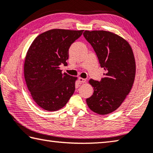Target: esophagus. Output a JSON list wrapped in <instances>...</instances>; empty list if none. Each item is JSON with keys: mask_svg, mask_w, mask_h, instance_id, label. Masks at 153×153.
<instances>
[{"mask_svg": "<svg viewBox=\"0 0 153 153\" xmlns=\"http://www.w3.org/2000/svg\"><path fill=\"white\" fill-rule=\"evenodd\" d=\"M78 81H79V82L80 84H83V83H85L86 81V79H84V78H82V77H79Z\"/></svg>", "mask_w": 153, "mask_h": 153, "instance_id": "esophagus-1", "label": "esophagus"}]
</instances>
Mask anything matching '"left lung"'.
I'll list each match as a JSON object with an SVG mask.
<instances>
[{"instance_id": "8db88e82", "label": "left lung", "mask_w": 153, "mask_h": 153, "mask_svg": "<svg viewBox=\"0 0 153 153\" xmlns=\"http://www.w3.org/2000/svg\"><path fill=\"white\" fill-rule=\"evenodd\" d=\"M83 35L105 70L101 81L91 79L94 93L86 99L91 110L98 114L113 112L130 93L135 76V61L129 43L116 34L105 30H85Z\"/></svg>"}]
</instances>
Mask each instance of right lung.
<instances>
[{
  "instance_id": "obj_1",
  "label": "right lung",
  "mask_w": 153,
  "mask_h": 153,
  "mask_svg": "<svg viewBox=\"0 0 153 153\" xmlns=\"http://www.w3.org/2000/svg\"><path fill=\"white\" fill-rule=\"evenodd\" d=\"M83 31L52 29L38 35L28 48L24 78L33 100L43 110H60L74 94L77 77L62 74L60 65H67L70 46Z\"/></svg>"
}]
</instances>
